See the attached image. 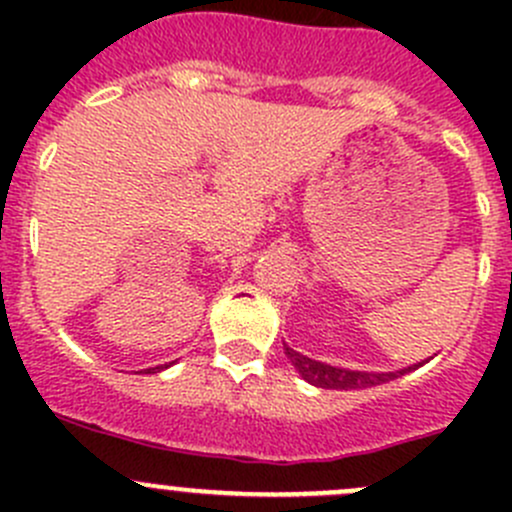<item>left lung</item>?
<instances>
[{"instance_id": "obj_1", "label": "left lung", "mask_w": 512, "mask_h": 512, "mask_svg": "<svg viewBox=\"0 0 512 512\" xmlns=\"http://www.w3.org/2000/svg\"><path fill=\"white\" fill-rule=\"evenodd\" d=\"M285 354L287 359L292 361L294 369L299 371L304 381H309L312 386H319V389H369V386H379L386 384V381H394L399 376H404L406 371L418 369L423 364H414L409 369H401V371H386V374H376V371H352V369H339V366H329L324 361H314L309 356L294 352L292 347L285 344Z\"/></svg>"}]
</instances>
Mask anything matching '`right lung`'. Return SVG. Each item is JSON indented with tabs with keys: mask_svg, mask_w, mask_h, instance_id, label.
I'll list each match as a JSON object with an SVG mask.
<instances>
[{
	"mask_svg": "<svg viewBox=\"0 0 512 512\" xmlns=\"http://www.w3.org/2000/svg\"><path fill=\"white\" fill-rule=\"evenodd\" d=\"M160 369H168V364H163V366H156V369H146L148 374H156V371H160Z\"/></svg>",
	"mask_w": 512,
	"mask_h": 512,
	"instance_id": "obj_1",
	"label": "right lung"
}]
</instances>
